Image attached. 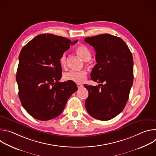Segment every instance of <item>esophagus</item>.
<instances>
[{
  "label": "esophagus",
  "mask_w": 156,
  "mask_h": 156,
  "mask_svg": "<svg viewBox=\"0 0 156 156\" xmlns=\"http://www.w3.org/2000/svg\"><path fill=\"white\" fill-rule=\"evenodd\" d=\"M77 85V87H78V88H80V87H81L83 86L81 84H76Z\"/></svg>",
  "instance_id": "34e87169"
}]
</instances>
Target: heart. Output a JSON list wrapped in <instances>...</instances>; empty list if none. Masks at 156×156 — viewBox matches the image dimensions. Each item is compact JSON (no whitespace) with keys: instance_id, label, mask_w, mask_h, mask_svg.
<instances>
[{"instance_id":"1","label":"heart","mask_w":156,"mask_h":156,"mask_svg":"<svg viewBox=\"0 0 156 156\" xmlns=\"http://www.w3.org/2000/svg\"><path fill=\"white\" fill-rule=\"evenodd\" d=\"M76 52L84 60H90L91 57V52L86 46L80 45L76 49ZM59 63L63 68L66 66V56L65 53L62 54L59 58ZM87 72L86 70H70L64 73L63 78L66 81H71L76 83H82L86 78Z\"/></svg>"}]
</instances>
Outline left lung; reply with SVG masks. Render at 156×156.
Wrapping results in <instances>:
<instances>
[{"instance_id":"8db88e82","label":"left lung","mask_w":156,"mask_h":156,"mask_svg":"<svg viewBox=\"0 0 156 156\" xmlns=\"http://www.w3.org/2000/svg\"><path fill=\"white\" fill-rule=\"evenodd\" d=\"M84 41L95 51L97 64L91 73L98 86L84 84L89 95L85 107L99 120L114 118L124 109L133 82V59L126 43L109 34L88 37Z\"/></svg>"}]
</instances>
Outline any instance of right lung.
Returning <instances> with one entry per match:
<instances>
[{
    "mask_svg": "<svg viewBox=\"0 0 156 156\" xmlns=\"http://www.w3.org/2000/svg\"><path fill=\"white\" fill-rule=\"evenodd\" d=\"M77 42L43 34L22 48L16 76L18 96L23 108L34 119L46 121L58 117L77 91L75 82L58 81L62 72L59 58Z\"/></svg>",
    "mask_w": 156,
    "mask_h": 156,
    "instance_id": "right-lung-1",
    "label": "right lung"
}]
</instances>
